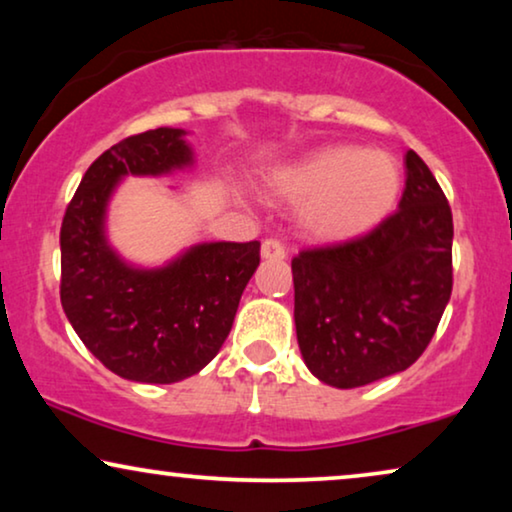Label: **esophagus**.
Instances as JSON below:
<instances>
[{
	"mask_svg": "<svg viewBox=\"0 0 512 512\" xmlns=\"http://www.w3.org/2000/svg\"><path fill=\"white\" fill-rule=\"evenodd\" d=\"M261 256L270 258V261H282V258H286V249L279 240H265L261 244Z\"/></svg>",
	"mask_w": 512,
	"mask_h": 512,
	"instance_id": "obj_1",
	"label": "esophagus"
}]
</instances>
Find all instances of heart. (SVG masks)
I'll return each mask as SVG.
<instances>
[{
	"instance_id": "obj_1",
	"label": "heart",
	"mask_w": 512,
	"mask_h": 512,
	"mask_svg": "<svg viewBox=\"0 0 512 512\" xmlns=\"http://www.w3.org/2000/svg\"><path fill=\"white\" fill-rule=\"evenodd\" d=\"M401 165L387 151L335 144L312 151L272 177V193L300 205V228L338 244L387 219L401 193Z\"/></svg>"
}]
</instances>
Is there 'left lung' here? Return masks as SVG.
Listing matches in <instances>:
<instances>
[{
	"mask_svg": "<svg viewBox=\"0 0 512 512\" xmlns=\"http://www.w3.org/2000/svg\"><path fill=\"white\" fill-rule=\"evenodd\" d=\"M452 235L445 193L408 151L394 214L368 235L293 258L298 347L317 380L363 387L422 356L450 303Z\"/></svg>",
	"mask_w": 512,
	"mask_h": 512,
	"instance_id": "obj_1",
	"label": "left lung"
}]
</instances>
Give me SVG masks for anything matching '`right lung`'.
<instances>
[{
  "label": "right lung",
  "mask_w": 512,
  "mask_h": 512,
  "mask_svg": "<svg viewBox=\"0 0 512 512\" xmlns=\"http://www.w3.org/2000/svg\"><path fill=\"white\" fill-rule=\"evenodd\" d=\"M186 130L158 128L104 151L83 174L60 230V300L95 359L123 380L172 384L226 342L261 244L200 242L158 268L118 254L107 212L125 177H167L195 163Z\"/></svg>",
  "instance_id": "1"
}]
</instances>
